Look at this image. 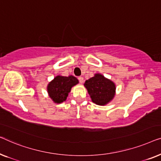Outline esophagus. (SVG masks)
<instances>
[{"label": "esophagus", "instance_id": "obj_1", "mask_svg": "<svg viewBox=\"0 0 161 161\" xmlns=\"http://www.w3.org/2000/svg\"><path fill=\"white\" fill-rule=\"evenodd\" d=\"M78 80H79V81H80V84H82L84 82V79L82 76H79Z\"/></svg>", "mask_w": 161, "mask_h": 161}]
</instances>
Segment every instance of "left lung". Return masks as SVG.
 <instances>
[{
    "mask_svg": "<svg viewBox=\"0 0 161 161\" xmlns=\"http://www.w3.org/2000/svg\"><path fill=\"white\" fill-rule=\"evenodd\" d=\"M92 102L98 105H105L114 98V84L101 74H96L85 83Z\"/></svg>",
    "mask_w": 161,
    "mask_h": 161,
    "instance_id": "8db88e82",
    "label": "left lung"
}]
</instances>
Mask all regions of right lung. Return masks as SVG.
Masks as SVG:
<instances>
[{
	"instance_id": "obj_1",
	"label": "right lung",
	"mask_w": 161,
	"mask_h": 161,
	"mask_svg": "<svg viewBox=\"0 0 161 161\" xmlns=\"http://www.w3.org/2000/svg\"><path fill=\"white\" fill-rule=\"evenodd\" d=\"M78 82V80L74 76H58L49 84L47 90L50 98L55 103H60L66 100L71 87Z\"/></svg>"
}]
</instances>
